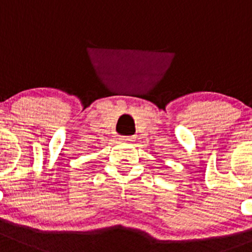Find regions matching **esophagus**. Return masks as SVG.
Here are the masks:
<instances>
[{
    "label": "esophagus",
    "mask_w": 252,
    "mask_h": 252,
    "mask_svg": "<svg viewBox=\"0 0 252 252\" xmlns=\"http://www.w3.org/2000/svg\"><path fill=\"white\" fill-rule=\"evenodd\" d=\"M133 139V137H121V140H123V142H131Z\"/></svg>",
    "instance_id": "1"
}]
</instances>
